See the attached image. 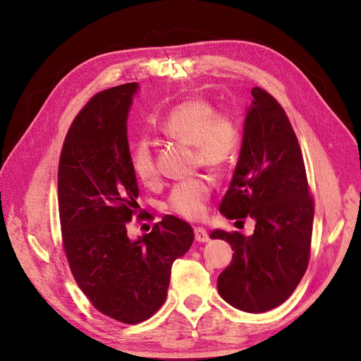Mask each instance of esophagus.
<instances>
[{
  "instance_id": "1",
  "label": "esophagus",
  "mask_w": 361,
  "mask_h": 361,
  "mask_svg": "<svg viewBox=\"0 0 361 361\" xmlns=\"http://www.w3.org/2000/svg\"><path fill=\"white\" fill-rule=\"evenodd\" d=\"M194 236H195V241L199 243H207L209 241V235L204 231L203 227H195L194 228Z\"/></svg>"
}]
</instances>
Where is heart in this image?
Returning a JSON list of instances; mask_svg holds the SVG:
<instances>
[{"label": "heart", "instance_id": "obj_1", "mask_svg": "<svg viewBox=\"0 0 361 361\" xmlns=\"http://www.w3.org/2000/svg\"><path fill=\"white\" fill-rule=\"evenodd\" d=\"M158 128L166 137L191 145L195 166L215 173L231 169L241 152L243 130L238 118L228 111H216L215 105L203 97H190L174 105ZM129 162L135 178L146 187L158 182L155 157L146 140L133 146ZM212 190L214 182L206 174L178 182L167 197V209L188 220L200 218Z\"/></svg>", "mask_w": 361, "mask_h": 361}]
</instances>
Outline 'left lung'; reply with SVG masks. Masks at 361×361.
Returning <instances> with one entry per match:
<instances>
[{"mask_svg": "<svg viewBox=\"0 0 361 361\" xmlns=\"http://www.w3.org/2000/svg\"><path fill=\"white\" fill-rule=\"evenodd\" d=\"M243 147L220 212L228 220L250 216L253 235L214 231L235 251L218 276V292L233 307L262 313L285 302L310 259L314 215L304 159L283 106L260 87L251 90Z\"/></svg>", "mask_w": 361, "mask_h": 361, "instance_id": "left-lung-1", "label": "left lung"}]
</instances>
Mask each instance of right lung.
<instances>
[{
  "label": "right lung",
  "mask_w": 361,
  "mask_h": 361,
  "mask_svg": "<svg viewBox=\"0 0 361 361\" xmlns=\"http://www.w3.org/2000/svg\"><path fill=\"white\" fill-rule=\"evenodd\" d=\"M137 90L129 82L96 93L72 122L59 164L61 239L72 276L96 310L123 324L161 309L173 262L194 241L192 227L173 215L137 241L128 238L138 209L126 130Z\"/></svg>",
  "instance_id": "1"
}]
</instances>
